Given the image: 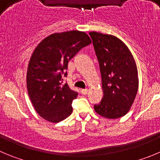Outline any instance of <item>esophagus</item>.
Here are the masks:
<instances>
[{"mask_svg": "<svg viewBox=\"0 0 160 160\" xmlns=\"http://www.w3.org/2000/svg\"><path fill=\"white\" fill-rule=\"evenodd\" d=\"M81 93L83 94V95H87V94L88 93V88L82 89V90H81Z\"/></svg>", "mask_w": 160, "mask_h": 160, "instance_id": "esophagus-1", "label": "esophagus"}]
</instances>
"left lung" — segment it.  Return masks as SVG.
<instances>
[{"label":"left lung","mask_w":160,"mask_h":160,"mask_svg":"<svg viewBox=\"0 0 160 160\" xmlns=\"http://www.w3.org/2000/svg\"><path fill=\"white\" fill-rule=\"evenodd\" d=\"M89 35L99 64L103 91V98L94 108L102 117L118 118L127 114L138 90L135 60L117 37L95 31Z\"/></svg>","instance_id":"1"}]
</instances>
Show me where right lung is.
Wrapping results in <instances>:
<instances>
[{"mask_svg": "<svg viewBox=\"0 0 160 160\" xmlns=\"http://www.w3.org/2000/svg\"><path fill=\"white\" fill-rule=\"evenodd\" d=\"M92 43L78 31L54 33L37 46L28 64L27 86L36 112L45 120L59 122L72 112V102L78 95L62 77H67L68 61Z\"/></svg>", "mask_w": 160, "mask_h": 160, "instance_id": "right-lung-1", "label": "right lung"}]
</instances>
